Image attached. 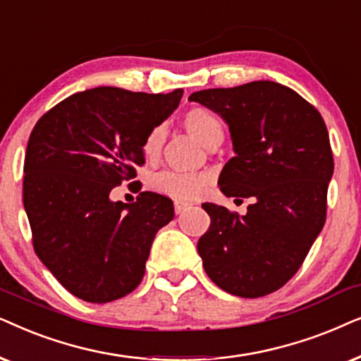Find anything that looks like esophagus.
I'll return each instance as SVG.
<instances>
[{
    "label": "esophagus",
    "mask_w": 361,
    "mask_h": 361,
    "mask_svg": "<svg viewBox=\"0 0 361 361\" xmlns=\"http://www.w3.org/2000/svg\"><path fill=\"white\" fill-rule=\"evenodd\" d=\"M188 206L190 203H185V201H175V213L181 214L186 208H188Z\"/></svg>",
    "instance_id": "obj_1"
}]
</instances>
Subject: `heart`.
Masks as SVG:
<instances>
[{
	"label": "heart",
	"mask_w": 361,
	"mask_h": 361,
	"mask_svg": "<svg viewBox=\"0 0 361 361\" xmlns=\"http://www.w3.org/2000/svg\"><path fill=\"white\" fill-rule=\"evenodd\" d=\"M183 127L191 135H195L204 147L219 145L223 140V123L213 112L203 107L190 109L183 115ZM163 142H165V128L155 127L148 133L143 142L142 152L147 161H155L160 157ZM211 176L206 173H180L161 171L153 178L152 186L157 193L170 196L176 200H193L208 188Z\"/></svg>",
	"instance_id": "heart-1"
}]
</instances>
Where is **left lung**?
Instances as JSON below:
<instances>
[{"label":"left lung","mask_w":361,"mask_h":361,"mask_svg":"<svg viewBox=\"0 0 361 361\" xmlns=\"http://www.w3.org/2000/svg\"><path fill=\"white\" fill-rule=\"evenodd\" d=\"M190 100L229 127L234 157L221 171L219 190L236 201L252 200L244 216L203 204L211 218L198 241L204 271L233 295L276 292L299 271L325 224L334 155L324 118L272 80L200 90Z\"/></svg>","instance_id":"obj_1"}]
</instances>
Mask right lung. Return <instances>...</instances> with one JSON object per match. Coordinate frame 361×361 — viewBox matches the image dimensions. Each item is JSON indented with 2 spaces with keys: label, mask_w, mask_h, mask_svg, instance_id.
Segmentation results:
<instances>
[{
  "label": "right lung",
  "mask_w": 361,
  "mask_h": 361,
  "mask_svg": "<svg viewBox=\"0 0 361 361\" xmlns=\"http://www.w3.org/2000/svg\"><path fill=\"white\" fill-rule=\"evenodd\" d=\"M181 95V89H89L62 100L32 128L23 180L32 246L72 295L107 304L142 282L155 234L175 216L173 201L142 191L125 204L110 200V191L137 176L143 142Z\"/></svg>",
  "instance_id": "right-lung-1"
}]
</instances>
